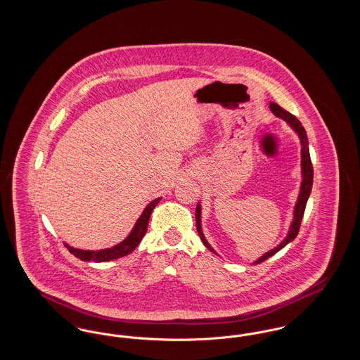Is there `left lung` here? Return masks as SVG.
Wrapping results in <instances>:
<instances>
[{
    "mask_svg": "<svg viewBox=\"0 0 360 360\" xmlns=\"http://www.w3.org/2000/svg\"><path fill=\"white\" fill-rule=\"evenodd\" d=\"M270 110L273 112V115L276 116L278 119H282L283 121H286L289 125H290L291 129L298 135L300 137V143H301V175H302V181H301V186H300V194H298V198H297V202L294 205V210H292V221L290 223V228H289V232L286 235V238L282 240L275 248L270 250L269 252L263 254L262 257L257 259L252 264H259L262 262H264L266 259L273 257L278 251H281L283 247H286L289 243H291L292 240L297 238L298 235V231H300V225L302 221V217H304V212H305V207H307V202H308L309 195H310V191H311V185H313V166H311V162H310V155H309V141L308 136H307V131L304 129V127L301 125L300 120L292 116L289 112H286L285 109H282L278 103H270ZM195 223H197V232L200 235V238L202 240L204 245L206 248L219 255L213 248L212 245L207 243V240L204 236V232H202V225H201V204L198 202L197 207H195Z\"/></svg>",
    "mask_w": 360,
    "mask_h": 360,
    "instance_id": "left-lung-1",
    "label": "left lung"
}]
</instances>
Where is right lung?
<instances>
[{
    "instance_id": "right-lung-1",
    "label": "right lung",
    "mask_w": 360,
    "mask_h": 360,
    "mask_svg": "<svg viewBox=\"0 0 360 360\" xmlns=\"http://www.w3.org/2000/svg\"><path fill=\"white\" fill-rule=\"evenodd\" d=\"M162 200V197L155 198L148 205L144 207L143 213L140 214V217L137 219L136 223L134 225L132 231L129 232V235L125 239L120 241L119 244L110 247V248H105V250H79V248H74L69 245L68 243H65V245L69 248L70 252L78 259L84 260V262H109V260H115L119 257H125L128 254H131L141 239L144 238L146 232H147V226H148V221L151 217V213L154 210L155 206L159 204V201Z\"/></svg>"
}]
</instances>
